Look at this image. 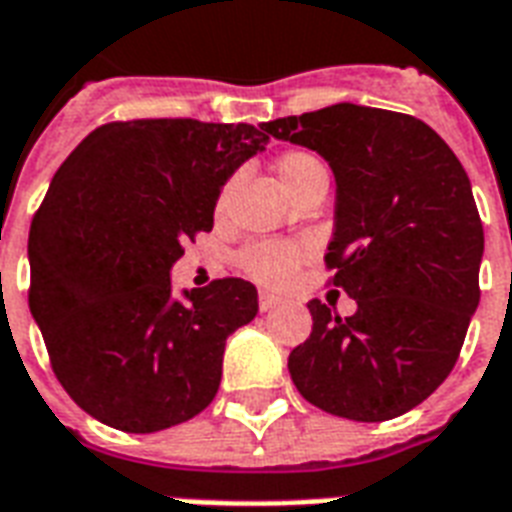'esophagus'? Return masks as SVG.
<instances>
[{
    "instance_id": "34e87169",
    "label": "esophagus",
    "mask_w": 512,
    "mask_h": 512,
    "mask_svg": "<svg viewBox=\"0 0 512 512\" xmlns=\"http://www.w3.org/2000/svg\"><path fill=\"white\" fill-rule=\"evenodd\" d=\"M280 304H283V301L277 299V296H272V293H261V296H259V310H261V312L277 310Z\"/></svg>"
}]
</instances>
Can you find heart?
<instances>
[{
	"mask_svg": "<svg viewBox=\"0 0 512 512\" xmlns=\"http://www.w3.org/2000/svg\"><path fill=\"white\" fill-rule=\"evenodd\" d=\"M275 173L280 178V184L288 189V194L296 189L299 184H304L310 176H318V173H326L323 162L310 152H301V149H291V152H283L275 160ZM224 200L227 194H221L219 211L224 208ZM301 251L296 245L288 243H253L248 245L240 256H237V267L243 275H248L251 280L261 285H283L291 280L293 269L299 267Z\"/></svg>",
	"mask_w": 512,
	"mask_h": 512,
	"instance_id": "heart-1",
	"label": "heart"
}]
</instances>
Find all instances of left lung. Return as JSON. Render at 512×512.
I'll list each match as a JSON object with an SVG mask.
<instances>
[{
  "label": "left lung",
  "instance_id": "obj_1",
  "mask_svg": "<svg viewBox=\"0 0 512 512\" xmlns=\"http://www.w3.org/2000/svg\"><path fill=\"white\" fill-rule=\"evenodd\" d=\"M261 130L318 152L336 181L326 261L358 310L310 301L288 358L296 390L336 417L384 422L433 395L478 310L483 227L449 144L417 117L334 104Z\"/></svg>",
  "mask_w": 512,
  "mask_h": 512
}]
</instances>
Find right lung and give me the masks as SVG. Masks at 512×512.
<instances>
[{
  "label": "right lung",
  "instance_id": "add662e5",
  "mask_svg": "<svg viewBox=\"0 0 512 512\" xmlns=\"http://www.w3.org/2000/svg\"><path fill=\"white\" fill-rule=\"evenodd\" d=\"M267 144L243 122H112L58 168L31 221L29 310L58 382L93 419L157 433L216 398L227 339L256 318L259 293L227 277L173 296L170 269Z\"/></svg>",
  "mask_w": 512,
  "mask_h": 512
}]
</instances>
